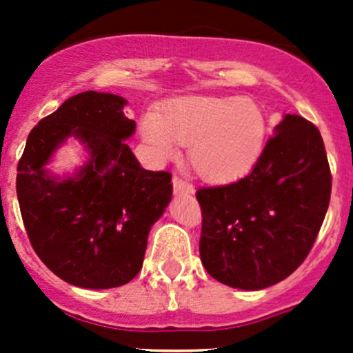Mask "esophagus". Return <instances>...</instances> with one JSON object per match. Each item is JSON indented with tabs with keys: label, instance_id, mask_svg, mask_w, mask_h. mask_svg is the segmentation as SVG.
I'll list each match as a JSON object with an SVG mask.
<instances>
[{
	"label": "esophagus",
	"instance_id": "34e87169",
	"mask_svg": "<svg viewBox=\"0 0 353 353\" xmlns=\"http://www.w3.org/2000/svg\"><path fill=\"white\" fill-rule=\"evenodd\" d=\"M172 183H174V193L190 194V193H193V191H194V188L191 186L188 181H184L181 176H174Z\"/></svg>",
	"mask_w": 353,
	"mask_h": 353
}]
</instances>
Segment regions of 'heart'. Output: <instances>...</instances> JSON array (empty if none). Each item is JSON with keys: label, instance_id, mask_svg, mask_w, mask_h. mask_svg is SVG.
Here are the masks:
<instances>
[{"label": "heart", "instance_id": "heart-1", "mask_svg": "<svg viewBox=\"0 0 353 353\" xmlns=\"http://www.w3.org/2000/svg\"><path fill=\"white\" fill-rule=\"evenodd\" d=\"M141 137L155 159H174L179 143L203 179L230 181L258 160L266 116L251 99L184 97L141 117Z\"/></svg>", "mask_w": 353, "mask_h": 353}]
</instances>
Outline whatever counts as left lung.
Returning a JSON list of instances; mask_svg holds the SVG:
<instances>
[{"mask_svg": "<svg viewBox=\"0 0 353 353\" xmlns=\"http://www.w3.org/2000/svg\"><path fill=\"white\" fill-rule=\"evenodd\" d=\"M248 176L199 188V256L220 283L259 290L304 263L325 220L331 170L321 133L287 114Z\"/></svg>", "mask_w": 353, "mask_h": 353, "instance_id": "8db88e82", "label": "left lung"}]
</instances>
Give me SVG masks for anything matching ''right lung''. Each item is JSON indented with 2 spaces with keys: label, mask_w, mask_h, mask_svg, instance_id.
<instances>
[{
  "label": "right lung",
  "mask_w": 353,
  "mask_h": 353,
  "mask_svg": "<svg viewBox=\"0 0 353 353\" xmlns=\"http://www.w3.org/2000/svg\"><path fill=\"white\" fill-rule=\"evenodd\" d=\"M123 97L81 92L35 124L19 160L17 196L28 241L54 275L83 288L121 287L143 265L148 232L172 196L167 170H145L126 145ZM68 136L91 152L74 178L43 165Z\"/></svg>",
  "instance_id": "1"
}]
</instances>
